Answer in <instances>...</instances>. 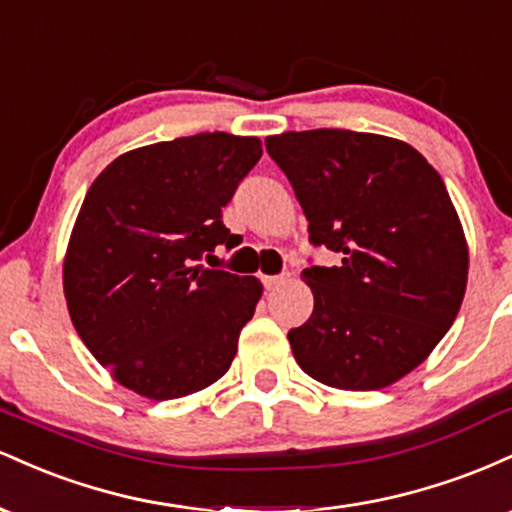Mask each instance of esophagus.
<instances>
[{
	"label": "esophagus",
	"mask_w": 512,
	"mask_h": 512,
	"mask_svg": "<svg viewBox=\"0 0 512 512\" xmlns=\"http://www.w3.org/2000/svg\"><path fill=\"white\" fill-rule=\"evenodd\" d=\"M289 279V274H276V276H262V284H264V289L267 291H274V289H279L281 284H284V281Z\"/></svg>",
	"instance_id": "34e87169"
}]
</instances>
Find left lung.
<instances>
[{
  "label": "left lung",
  "instance_id": "1",
  "mask_svg": "<svg viewBox=\"0 0 512 512\" xmlns=\"http://www.w3.org/2000/svg\"><path fill=\"white\" fill-rule=\"evenodd\" d=\"M308 219L310 243L342 255L303 269L315 308L289 342L310 378L339 390L397 383L436 349L467 289L462 223L414 146L351 129L264 139Z\"/></svg>",
  "mask_w": 512,
  "mask_h": 512
}]
</instances>
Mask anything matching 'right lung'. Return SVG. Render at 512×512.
<instances>
[{"instance_id": "right-lung-1", "label": "right lung", "mask_w": 512, "mask_h": 512, "mask_svg": "<svg viewBox=\"0 0 512 512\" xmlns=\"http://www.w3.org/2000/svg\"><path fill=\"white\" fill-rule=\"evenodd\" d=\"M260 156L257 137L202 132L127 151L88 187L64 298L81 342L127 390L185 397L231 368L262 284L199 262L238 245L221 209Z\"/></svg>"}]
</instances>
